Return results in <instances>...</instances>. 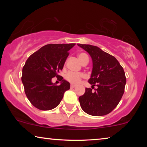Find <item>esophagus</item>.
I'll use <instances>...</instances> for the list:
<instances>
[{
    "instance_id": "esophagus-1",
    "label": "esophagus",
    "mask_w": 147,
    "mask_h": 147,
    "mask_svg": "<svg viewBox=\"0 0 147 147\" xmlns=\"http://www.w3.org/2000/svg\"><path fill=\"white\" fill-rule=\"evenodd\" d=\"M76 85H74V84H71V86H70V87H71V88H74L76 87Z\"/></svg>"
}]
</instances>
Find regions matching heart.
I'll list each match as a JSON object with an SVG mask.
<instances>
[{"label": "heart", "instance_id": "heart-1", "mask_svg": "<svg viewBox=\"0 0 147 147\" xmlns=\"http://www.w3.org/2000/svg\"><path fill=\"white\" fill-rule=\"evenodd\" d=\"M78 59H79L80 61H81L82 63H84L86 59H88V56L87 55V54L84 53H80L79 55H78ZM84 74H76L74 73V72L69 71L66 74L65 78L67 82H69V83H71L72 84H78V83H80V82L81 81L82 78H84Z\"/></svg>", "mask_w": 147, "mask_h": 147}]
</instances>
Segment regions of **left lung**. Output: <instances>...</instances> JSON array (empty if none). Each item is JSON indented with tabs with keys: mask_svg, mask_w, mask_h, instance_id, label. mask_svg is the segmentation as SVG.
Segmentation results:
<instances>
[{
	"mask_svg": "<svg viewBox=\"0 0 147 147\" xmlns=\"http://www.w3.org/2000/svg\"><path fill=\"white\" fill-rule=\"evenodd\" d=\"M91 56L93 68L88 82L97 88L92 91L86 88L83 96L79 97L80 106L86 113L100 116L109 114L119 103L126 83L125 73L114 56L91 45L78 44Z\"/></svg>",
	"mask_w": 147,
	"mask_h": 147,
	"instance_id": "8db88e82",
	"label": "left lung"
}]
</instances>
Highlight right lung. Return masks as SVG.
Listing matches in <instances>:
<instances>
[{"label": "right lung", "instance_id": "obj_1", "mask_svg": "<svg viewBox=\"0 0 147 147\" xmlns=\"http://www.w3.org/2000/svg\"><path fill=\"white\" fill-rule=\"evenodd\" d=\"M76 43L48 44L29 56L23 67L21 80L26 96L32 105L41 110L53 109L59 105L65 91L70 88L68 82L58 75L62 70L69 51ZM54 77L62 83L51 82Z\"/></svg>", "mask_w": 147, "mask_h": 147}]
</instances>
